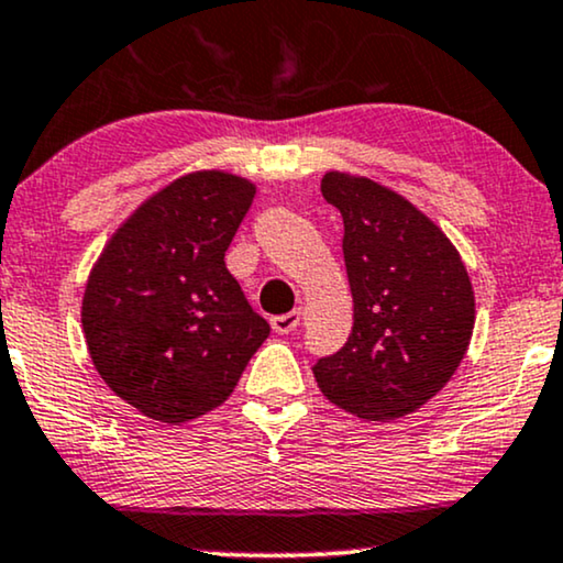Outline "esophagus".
I'll use <instances>...</instances> for the list:
<instances>
[{
    "instance_id": "esophagus-1",
    "label": "esophagus",
    "mask_w": 563,
    "mask_h": 563,
    "mask_svg": "<svg viewBox=\"0 0 563 563\" xmlns=\"http://www.w3.org/2000/svg\"><path fill=\"white\" fill-rule=\"evenodd\" d=\"M299 322H301V311H288V314H275L273 320H269V324H273L275 333H280V335H286V333H290V330L299 328Z\"/></svg>"
}]
</instances>
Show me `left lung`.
<instances>
[{"label": "left lung", "instance_id": "left-lung-1", "mask_svg": "<svg viewBox=\"0 0 563 563\" xmlns=\"http://www.w3.org/2000/svg\"><path fill=\"white\" fill-rule=\"evenodd\" d=\"M322 196L343 217L354 328L314 364L328 401L367 422L422 409L470 349L475 290L449 235L401 194L330 170Z\"/></svg>", "mask_w": 563, "mask_h": 563}]
</instances>
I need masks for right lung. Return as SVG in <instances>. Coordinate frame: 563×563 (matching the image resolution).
Returning a JSON list of instances; mask_svg holds the SVG:
<instances>
[{"instance_id": "right-lung-1", "label": "right lung", "mask_w": 563, "mask_h": 563, "mask_svg": "<svg viewBox=\"0 0 563 563\" xmlns=\"http://www.w3.org/2000/svg\"><path fill=\"white\" fill-rule=\"evenodd\" d=\"M256 186L225 170L180 175L112 233L88 275L80 322L110 388L157 422L228 401L269 335L225 267Z\"/></svg>"}]
</instances>
